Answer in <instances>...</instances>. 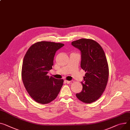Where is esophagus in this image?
<instances>
[{"label": "esophagus", "instance_id": "esophagus-1", "mask_svg": "<svg viewBox=\"0 0 130 130\" xmlns=\"http://www.w3.org/2000/svg\"><path fill=\"white\" fill-rule=\"evenodd\" d=\"M64 82H65V83H66V84H70V83H71V81H68V80H64Z\"/></svg>", "mask_w": 130, "mask_h": 130}]
</instances>
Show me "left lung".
Listing matches in <instances>:
<instances>
[{"label":"left lung","mask_w":130,"mask_h":130,"mask_svg":"<svg viewBox=\"0 0 130 130\" xmlns=\"http://www.w3.org/2000/svg\"><path fill=\"white\" fill-rule=\"evenodd\" d=\"M81 52V68L86 73L82 91L77 98L90 103L98 100L106 89L109 78V67L105 53L99 43L91 39H81L72 42Z\"/></svg>","instance_id":"1"}]
</instances>
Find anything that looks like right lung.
I'll use <instances>...</instances> for the list:
<instances>
[{
    "mask_svg": "<svg viewBox=\"0 0 130 130\" xmlns=\"http://www.w3.org/2000/svg\"><path fill=\"white\" fill-rule=\"evenodd\" d=\"M64 44L47 41L36 43L26 53L22 67V79L29 95L40 104H47L57 96L63 79L47 74L52 69L56 52Z\"/></svg>",
    "mask_w": 130,
    "mask_h": 130,
    "instance_id": "add662e5",
    "label": "right lung"
}]
</instances>
